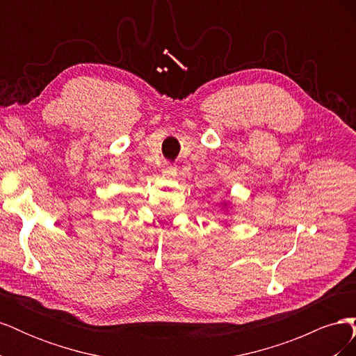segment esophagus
I'll use <instances>...</instances> for the list:
<instances>
[{
    "instance_id": "obj_1",
    "label": "esophagus",
    "mask_w": 356,
    "mask_h": 356,
    "mask_svg": "<svg viewBox=\"0 0 356 356\" xmlns=\"http://www.w3.org/2000/svg\"><path fill=\"white\" fill-rule=\"evenodd\" d=\"M161 174H163V177H166V178H174V177H177V168L174 165L168 163L163 166V169H161Z\"/></svg>"
}]
</instances>
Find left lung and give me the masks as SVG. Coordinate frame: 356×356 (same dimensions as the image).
<instances>
[{
    "mask_svg": "<svg viewBox=\"0 0 356 356\" xmlns=\"http://www.w3.org/2000/svg\"><path fill=\"white\" fill-rule=\"evenodd\" d=\"M221 207H222L224 209H227V208H229V203H227V202H224V203H221Z\"/></svg>",
    "mask_w": 356,
    "mask_h": 356,
    "instance_id": "left-lung-1",
    "label": "left lung"
}]
</instances>
